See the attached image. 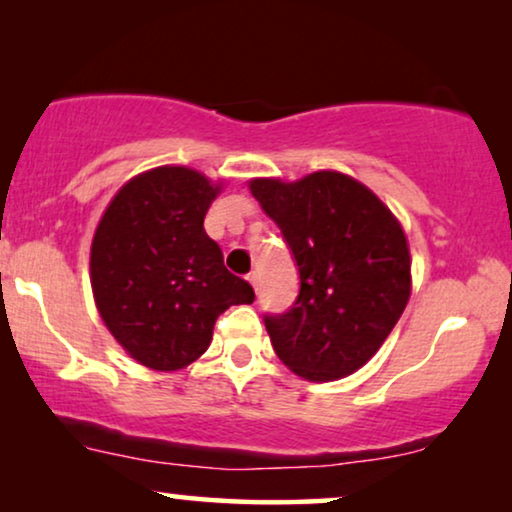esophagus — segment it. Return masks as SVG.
Wrapping results in <instances>:
<instances>
[{"mask_svg":"<svg viewBox=\"0 0 512 512\" xmlns=\"http://www.w3.org/2000/svg\"><path fill=\"white\" fill-rule=\"evenodd\" d=\"M247 279H249V284L254 286V289L258 291V284H261V277H258V272H256V270H254V272H249V277H247Z\"/></svg>","mask_w":512,"mask_h":512,"instance_id":"34e87169","label":"esophagus"}]
</instances>
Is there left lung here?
Segmentation results:
<instances>
[{
	"mask_svg": "<svg viewBox=\"0 0 512 512\" xmlns=\"http://www.w3.org/2000/svg\"><path fill=\"white\" fill-rule=\"evenodd\" d=\"M251 195L277 223L300 291L265 328L284 366L312 382L359 370L387 340L410 298V249L401 223L347 174L321 170L291 181L251 179Z\"/></svg>",
	"mask_w": 512,
	"mask_h": 512,
	"instance_id": "left-lung-1",
	"label": "left lung"
}]
</instances>
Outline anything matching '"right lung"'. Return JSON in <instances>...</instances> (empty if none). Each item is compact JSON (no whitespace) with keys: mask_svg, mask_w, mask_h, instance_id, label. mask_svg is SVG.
Returning a JSON list of instances; mask_svg holds the SVG:
<instances>
[{"mask_svg":"<svg viewBox=\"0 0 512 512\" xmlns=\"http://www.w3.org/2000/svg\"><path fill=\"white\" fill-rule=\"evenodd\" d=\"M221 186L181 165L137 174L109 202L90 247L95 305L132 359L179 370L207 352L230 305L254 303L205 233Z\"/></svg>","mask_w":512,"mask_h":512,"instance_id":"right-lung-1","label":"right lung"}]
</instances>
